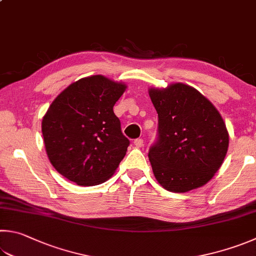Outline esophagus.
I'll use <instances>...</instances> for the list:
<instances>
[{"instance_id": "esophagus-1", "label": "esophagus", "mask_w": 256, "mask_h": 256, "mask_svg": "<svg viewBox=\"0 0 256 256\" xmlns=\"http://www.w3.org/2000/svg\"><path fill=\"white\" fill-rule=\"evenodd\" d=\"M134 146H138V148H141L143 146L142 138H136V140H134Z\"/></svg>"}]
</instances>
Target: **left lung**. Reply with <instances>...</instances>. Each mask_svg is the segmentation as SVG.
Returning <instances> with one entry per match:
<instances>
[{
    "instance_id": "1",
    "label": "left lung",
    "mask_w": 256,
    "mask_h": 256,
    "mask_svg": "<svg viewBox=\"0 0 256 256\" xmlns=\"http://www.w3.org/2000/svg\"><path fill=\"white\" fill-rule=\"evenodd\" d=\"M148 92L158 113V138L148 148L156 179L174 192L202 187L220 168L228 148L220 114L184 84Z\"/></svg>"
}]
</instances>
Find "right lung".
Here are the masks:
<instances>
[{
    "label": "right lung",
    "mask_w": 256,
    "mask_h": 256,
    "mask_svg": "<svg viewBox=\"0 0 256 256\" xmlns=\"http://www.w3.org/2000/svg\"><path fill=\"white\" fill-rule=\"evenodd\" d=\"M125 85L96 75L72 84L57 96L42 120V136L51 164L80 186L108 180L126 153L113 108Z\"/></svg>",
    "instance_id": "right-lung-1"
}]
</instances>
